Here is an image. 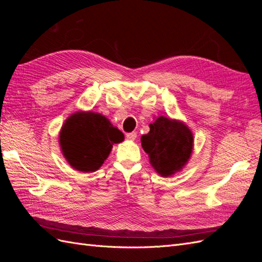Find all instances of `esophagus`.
Listing matches in <instances>:
<instances>
[{"label": "esophagus", "mask_w": 262, "mask_h": 262, "mask_svg": "<svg viewBox=\"0 0 262 262\" xmlns=\"http://www.w3.org/2000/svg\"><path fill=\"white\" fill-rule=\"evenodd\" d=\"M125 137H126V139H128V140H131V141L136 140V139H137V132H130V133H126V134H125Z\"/></svg>", "instance_id": "34e87169"}]
</instances>
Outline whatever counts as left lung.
<instances>
[{"label":"left lung","instance_id":"1","mask_svg":"<svg viewBox=\"0 0 262 262\" xmlns=\"http://www.w3.org/2000/svg\"><path fill=\"white\" fill-rule=\"evenodd\" d=\"M142 147L149 162L163 177L180 170L192 152L193 137L180 121L160 117L149 124V132L141 137Z\"/></svg>","mask_w":262,"mask_h":262}]
</instances>
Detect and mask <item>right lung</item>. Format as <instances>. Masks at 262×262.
Returning a JSON list of instances; mask_svg holds the SVG:
<instances>
[{"instance_id": "right-lung-1", "label": "right lung", "mask_w": 262, "mask_h": 262, "mask_svg": "<svg viewBox=\"0 0 262 262\" xmlns=\"http://www.w3.org/2000/svg\"><path fill=\"white\" fill-rule=\"evenodd\" d=\"M123 139V133L106 117L91 112L72 115L60 132L63 155L72 167L83 172L97 170L113 144L120 143Z\"/></svg>"}]
</instances>
